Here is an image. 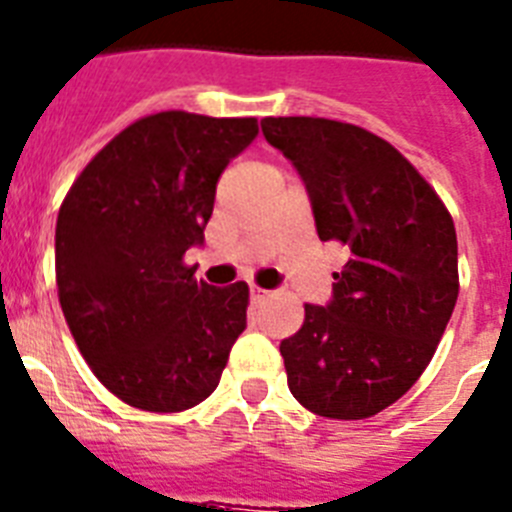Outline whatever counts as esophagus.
Masks as SVG:
<instances>
[{
    "instance_id": "34e87169",
    "label": "esophagus",
    "mask_w": 512,
    "mask_h": 512,
    "mask_svg": "<svg viewBox=\"0 0 512 512\" xmlns=\"http://www.w3.org/2000/svg\"><path fill=\"white\" fill-rule=\"evenodd\" d=\"M271 297V292H266V289H261V287H251V302L253 304H261V302H266V299Z\"/></svg>"
}]
</instances>
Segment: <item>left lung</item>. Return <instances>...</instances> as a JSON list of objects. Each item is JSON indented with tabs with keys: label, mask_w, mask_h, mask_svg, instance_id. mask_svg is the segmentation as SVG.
Returning a JSON list of instances; mask_svg holds the SVG:
<instances>
[{
	"label": "left lung",
	"mask_w": 512,
	"mask_h": 512,
	"mask_svg": "<svg viewBox=\"0 0 512 512\" xmlns=\"http://www.w3.org/2000/svg\"><path fill=\"white\" fill-rule=\"evenodd\" d=\"M307 187L320 241L345 246L325 307L281 340L292 396L317 416L368 419L434 358L459 294L457 233L434 187L386 139L314 116L261 119Z\"/></svg>",
	"instance_id": "1"
}]
</instances>
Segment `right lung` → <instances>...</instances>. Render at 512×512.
<instances>
[{
	"instance_id": "1",
	"label": "right lung",
	"mask_w": 512,
	"mask_h": 512,
	"mask_svg": "<svg viewBox=\"0 0 512 512\" xmlns=\"http://www.w3.org/2000/svg\"><path fill=\"white\" fill-rule=\"evenodd\" d=\"M256 134V119L144 116L86 164L60 205L65 322L98 381L134 409L198 406L246 330V281L210 287L182 259L203 246L215 185Z\"/></svg>"
}]
</instances>
